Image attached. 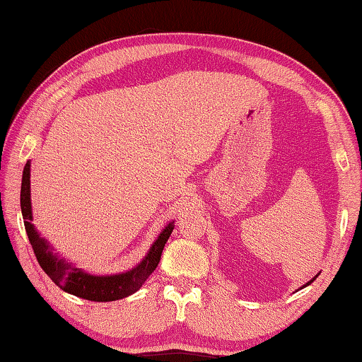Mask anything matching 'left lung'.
<instances>
[{
	"label": "left lung",
	"instance_id": "left-lung-1",
	"mask_svg": "<svg viewBox=\"0 0 362 362\" xmlns=\"http://www.w3.org/2000/svg\"><path fill=\"white\" fill-rule=\"evenodd\" d=\"M316 276H317V274H316ZM316 276H315V278H313V279H311V281H308V283H306V284H305V286H303V287H306V286H308V284H311V283H313V281H315V279H316ZM300 289H302V287H300Z\"/></svg>",
	"mask_w": 362,
	"mask_h": 362
}]
</instances>
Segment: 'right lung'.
<instances>
[{"label": "right lung", "mask_w": 362, "mask_h": 362, "mask_svg": "<svg viewBox=\"0 0 362 362\" xmlns=\"http://www.w3.org/2000/svg\"><path fill=\"white\" fill-rule=\"evenodd\" d=\"M21 209L28 240L30 244H32L40 267L45 269V273L60 289L71 293V296L90 300V302H113V300L124 298L137 292L145 281L148 279L150 274L155 272L159 260H161L164 244L168 243L170 233L174 230V222L164 226V230L159 233L156 241L151 244L145 259L137 267L129 269V272L110 274V276H95V274L83 272L81 268L73 267L71 263L65 262L57 254H54L49 243L45 238L40 236L38 230L32 223L33 216L32 201H30V161H27L22 174Z\"/></svg>", "instance_id": "add662e5"}]
</instances>
